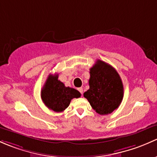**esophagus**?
<instances>
[{
	"instance_id": "obj_1",
	"label": "esophagus",
	"mask_w": 157,
	"mask_h": 157,
	"mask_svg": "<svg viewBox=\"0 0 157 157\" xmlns=\"http://www.w3.org/2000/svg\"><path fill=\"white\" fill-rule=\"evenodd\" d=\"M78 91L80 92V93L82 94V92H83V88H78Z\"/></svg>"
}]
</instances>
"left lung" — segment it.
<instances>
[{"mask_svg":"<svg viewBox=\"0 0 157 157\" xmlns=\"http://www.w3.org/2000/svg\"><path fill=\"white\" fill-rule=\"evenodd\" d=\"M89 86L84 97L98 114H109L119 107L123 98V85L113 67L98 59L90 69Z\"/></svg>","mask_w":157,"mask_h":157,"instance_id":"left-lung-1","label":"left lung"}]
</instances>
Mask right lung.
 <instances>
[{
	"instance_id": "right-lung-1",
	"label": "right lung",
	"mask_w": 157,
	"mask_h": 157,
	"mask_svg": "<svg viewBox=\"0 0 157 157\" xmlns=\"http://www.w3.org/2000/svg\"><path fill=\"white\" fill-rule=\"evenodd\" d=\"M43 103L54 112H63L69 106L73 98H78L81 94L74 88L66 87L58 80V75H49L41 91Z\"/></svg>"
}]
</instances>
